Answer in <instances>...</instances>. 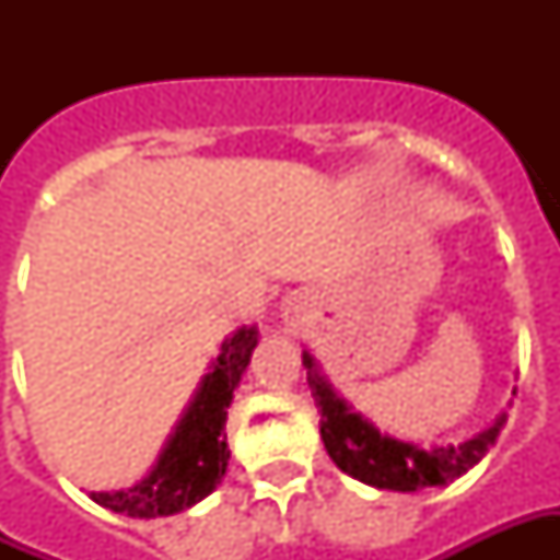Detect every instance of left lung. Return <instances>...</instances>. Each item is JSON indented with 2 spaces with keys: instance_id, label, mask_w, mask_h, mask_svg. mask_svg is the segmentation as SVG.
Returning a JSON list of instances; mask_svg holds the SVG:
<instances>
[{
  "instance_id": "left-lung-1",
  "label": "left lung",
  "mask_w": 560,
  "mask_h": 560,
  "mask_svg": "<svg viewBox=\"0 0 560 560\" xmlns=\"http://www.w3.org/2000/svg\"><path fill=\"white\" fill-rule=\"evenodd\" d=\"M303 365L305 381H308L317 411H320V438H324L329 458L345 474H351L353 480L369 482L375 489L420 492L429 486L453 482L489 453V446L498 441V432L506 422V417H501L486 432L474 434L470 441L458 446L420 450V446L396 441L389 434H381L372 422L348 408V401L332 393L327 377L317 372L315 360L308 353H303Z\"/></svg>"
}]
</instances>
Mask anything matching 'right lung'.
Listing matches in <instances>:
<instances>
[{"mask_svg":"<svg viewBox=\"0 0 560 560\" xmlns=\"http://www.w3.org/2000/svg\"><path fill=\"white\" fill-rule=\"evenodd\" d=\"M257 345V329L243 327L221 345L212 372L195 393L183 420L161 450L159 465L149 470L147 480L126 492H92L95 504L131 518L173 516L185 506L203 501L228 470V408L233 389L243 377Z\"/></svg>","mask_w":560,"mask_h":560,"instance_id":"add662e5","label":"right lung"}]
</instances>
